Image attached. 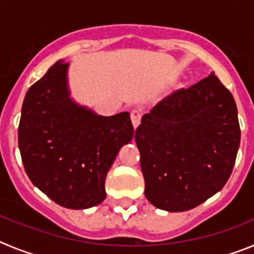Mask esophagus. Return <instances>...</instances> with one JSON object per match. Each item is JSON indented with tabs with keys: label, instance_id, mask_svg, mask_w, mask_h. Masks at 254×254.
Segmentation results:
<instances>
[{
	"label": "esophagus",
	"instance_id": "obj_1",
	"mask_svg": "<svg viewBox=\"0 0 254 254\" xmlns=\"http://www.w3.org/2000/svg\"><path fill=\"white\" fill-rule=\"evenodd\" d=\"M141 118H142V112L141 111H138V109H133V111L131 112V121L134 128H137V126L140 125Z\"/></svg>",
	"mask_w": 254,
	"mask_h": 254
}]
</instances>
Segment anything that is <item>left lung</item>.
I'll use <instances>...</instances> for the list:
<instances>
[{
  "label": "left lung",
  "instance_id": "8db88e82",
  "mask_svg": "<svg viewBox=\"0 0 254 254\" xmlns=\"http://www.w3.org/2000/svg\"><path fill=\"white\" fill-rule=\"evenodd\" d=\"M134 140L150 202L169 212L197 207L234 168L241 143L234 98L211 73L159 102L142 117Z\"/></svg>",
  "mask_w": 254,
  "mask_h": 254
}]
</instances>
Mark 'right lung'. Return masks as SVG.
Wrapping results in <instances>:
<instances>
[{
	"instance_id": "right-lung-1",
	"label": "right lung",
	"mask_w": 254,
	"mask_h": 254,
	"mask_svg": "<svg viewBox=\"0 0 254 254\" xmlns=\"http://www.w3.org/2000/svg\"><path fill=\"white\" fill-rule=\"evenodd\" d=\"M67 67L58 61L29 87L19 149L33 185L58 205L81 210L104 201L107 173L133 137V126L127 112L102 117L75 104L68 96Z\"/></svg>"
}]
</instances>
